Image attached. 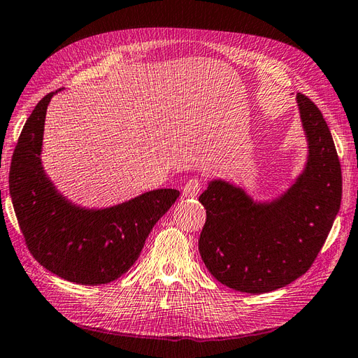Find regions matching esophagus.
Instances as JSON below:
<instances>
[{"instance_id": "esophagus-1", "label": "esophagus", "mask_w": 358, "mask_h": 358, "mask_svg": "<svg viewBox=\"0 0 358 358\" xmlns=\"http://www.w3.org/2000/svg\"><path fill=\"white\" fill-rule=\"evenodd\" d=\"M201 187H203V181L199 178H190L182 187V195L186 198H195L201 192Z\"/></svg>"}]
</instances>
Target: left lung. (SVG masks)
<instances>
[{
	"mask_svg": "<svg viewBox=\"0 0 358 358\" xmlns=\"http://www.w3.org/2000/svg\"><path fill=\"white\" fill-rule=\"evenodd\" d=\"M308 160L286 194L254 203L239 187L215 180L199 195L206 224L198 248L227 287L266 293L304 275L322 248L342 201V169L333 136L316 104L296 95Z\"/></svg>",
	"mask_w": 358,
	"mask_h": 358,
	"instance_id": "obj_1",
	"label": "left lung"
}]
</instances>
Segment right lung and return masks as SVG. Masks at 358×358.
I'll list each match as a JSON object with an SVG mask.
<instances>
[{
    "label": "right lung",
    "mask_w": 358,
    "mask_h": 358,
    "mask_svg": "<svg viewBox=\"0 0 358 358\" xmlns=\"http://www.w3.org/2000/svg\"><path fill=\"white\" fill-rule=\"evenodd\" d=\"M45 95L22 128L13 151L8 187L27 248L45 269L71 282L96 286L121 277L139 259L155 222L180 196L157 189L104 210L71 204L45 176L41 148Z\"/></svg>",
    "instance_id": "obj_1"
}]
</instances>
